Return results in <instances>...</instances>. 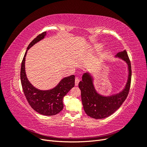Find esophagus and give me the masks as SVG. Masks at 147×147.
I'll use <instances>...</instances> for the list:
<instances>
[{"label": "esophagus", "mask_w": 147, "mask_h": 147, "mask_svg": "<svg viewBox=\"0 0 147 147\" xmlns=\"http://www.w3.org/2000/svg\"><path fill=\"white\" fill-rule=\"evenodd\" d=\"M80 82V80L77 77L76 78H75V86H78V84Z\"/></svg>", "instance_id": "1"}]
</instances>
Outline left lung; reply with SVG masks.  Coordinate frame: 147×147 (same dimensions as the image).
I'll use <instances>...</instances> for the list:
<instances>
[{
  "instance_id": "left-lung-1",
  "label": "left lung",
  "mask_w": 147,
  "mask_h": 147,
  "mask_svg": "<svg viewBox=\"0 0 147 147\" xmlns=\"http://www.w3.org/2000/svg\"><path fill=\"white\" fill-rule=\"evenodd\" d=\"M115 56L126 61L128 65L127 82L121 92L110 96H103L98 94L93 85L92 78L88 73L83 74L82 81L80 82L78 84L81 90L84 112L89 117L94 119L105 118L116 112L126 100L130 90L132 71L131 62L127 51L124 50L119 52Z\"/></svg>"
}]
</instances>
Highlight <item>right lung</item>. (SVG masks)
<instances>
[{
    "instance_id": "1",
    "label": "right lung",
    "mask_w": 147,
    "mask_h": 147,
    "mask_svg": "<svg viewBox=\"0 0 147 147\" xmlns=\"http://www.w3.org/2000/svg\"><path fill=\"white\" fill-rule=\"evenodd\" d=\"M46 34L47 32L39 34L28 45L22 61L20 77L24 94L31 107L40 114L51 116L59 113L63 110L64 97L75 85V75L64 78L55 88L46 91L38 90L29 82L25 72V59L27 51L45 37Z\"/></svg>"
}]
</instances>
